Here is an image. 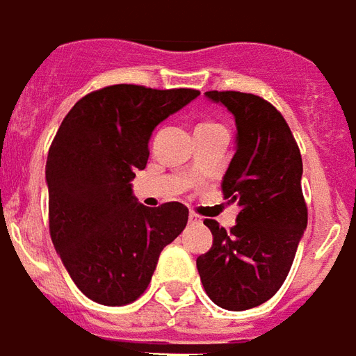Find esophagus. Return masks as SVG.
<instances>
[{
    "label": "esophagus",
    "instance_id": "esophagus-1",
    "mask_svg": "<svg viewBox=\"0 0 356 356\" xmlns=\"http://www.w3.org/2000/svg\"><path fill=\"white\" fill-rule=\"evenodd\" d=\"M199 222H201V218L191 212V214H189V224H199Z\"/></svg>",
    "mask_w": 356,
    "mask_h": 356
}]
</instances>
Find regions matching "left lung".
I'll return each instance as SVG.
<instances>
[{
    "label": "left lung",
    "mask_w": 356,
    "mask_h": 356,
    "mask_svg": "<svg viewBox=\"0 0 356 356\" xmlns=\"http://www.w3.org/2000/svg\"><path fill=\"white\" fill-rule=\"evenodd\" d=\"M204 96L235 118V155L222 191L241 210L229 232L204 220L212 246L197 258V271L216 305L252 309L282 286L307 227L302 155L284 118L264 98L237 90Z\"/></svg>",
    "instance_id": "left-lung-1"
}]
</instances>
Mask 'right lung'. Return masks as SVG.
<instances>
[{"label":"right lung","instance_id":"1","mask_svg":"<svg viewBox=\"0 0 356 356\" xmlns=\"http://www.w3.org/2000/svg\"><path fill=\"white\" fill-rule=\"evenodd\" d=\"M201 95L111 85L70 110L47 157L49 232L62 264L83 294L102 305H127L144 294L161 250L188 224V209H147L132 193L146 168L149 138Z\"/></svg>","mask_w":356,"mask_h":356}]
</instances>
